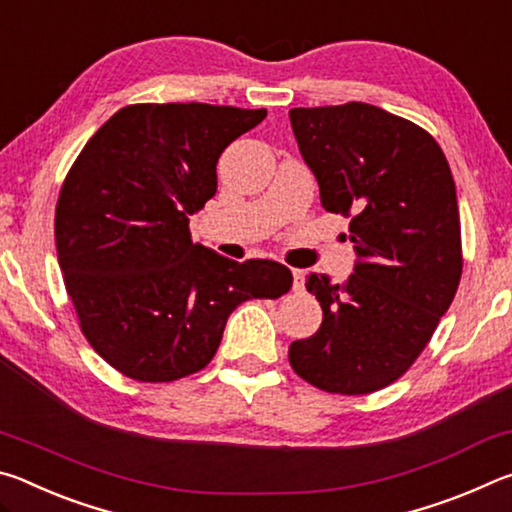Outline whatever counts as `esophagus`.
I'll list each match as a JSON object with an SVG mask.
<instances>
[{
	"mask_svg": "<svg viewBox=\"0 0 512 512\" xmlns=\"http://www.w3.org/2000/svg\"><path fill=\"white\" fill-rule=\"evenodd\" d=\"M305 289V280H302L300 271H293V291H302Z\"/></svg>",
	"mask_w": 512,
	"mask_h": 512,
	"instance_id": "esophagus-1",
	"label": "esophagus"
}]
</instances>
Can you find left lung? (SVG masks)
Listing matches in <instances>:
<instances>
[{
  "label": "left lung",
  "mask_w": 512,
  "mask_h": 512,
  "mask_svg": "<svg viewBox=\"0 0 512 512\" xmlns=\"http://www.w3.org/2000/svg\"><path fill=\"white\" fill-rule=\"evenodd\" d=\"M289 119L320 203L350 216L359 257L345 284L307 277L323 323L291 343V368L320 391L375 393L418 359L461 282L452 171L424 128L370 103L293 108Z\"/></svg>",
  "instance_id": "8db88e82"
}]
</instances>
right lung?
<instances>
[{"label":"right lung","instance_id":"obj_1","mask_svg":"<svg viewBox=\"0 0 512 512\" xmlns=\"http://www.w3.org/2000/svg\"><path fill=\"white\" fill-rule=\"evenodd\" d=\"M266 110L135 103L90 137L56 205V248L81 332L137 381L205 368L228 316L250 298L291 289L287 266L235 262L189 235L216 194V162Z\"/></svg>","mask_w":512,"mask_h":512}]
</instances>
